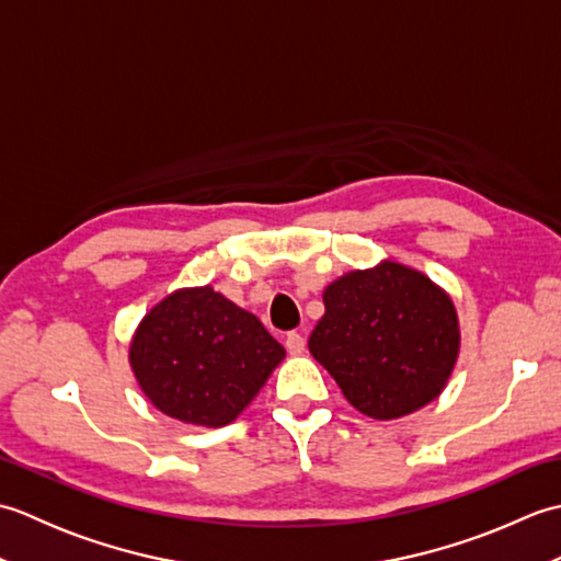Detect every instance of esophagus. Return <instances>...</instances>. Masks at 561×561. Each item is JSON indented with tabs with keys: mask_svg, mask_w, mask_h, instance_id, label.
I'll list each match as a JSON object with an SVG mask.
<instances>
[{
	"mask_svg": "<svg viewBox=\"0 0 561 561\" xmlns=\"http://www.w3.org/2000/svg\"><path fill=\"white\" fill-rule=\"evenodd\" d=\"M287 352L289 354H304V350H306V340H304V335L301 332H289L287 335Z\"/></svg>",
	"mask_w": 561,
	"mask_h": 561,
	"instance_id": "obj_1",
	"label": "esophagus"
}]
</instances>
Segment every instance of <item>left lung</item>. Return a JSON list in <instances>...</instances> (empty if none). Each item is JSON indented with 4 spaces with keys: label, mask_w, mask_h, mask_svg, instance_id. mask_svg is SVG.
I'll list each match as a JSON object with an SVG mask.
<instances>
[{
    "label": "left lung",
    "mask_w": 561,
    "mask_h": 561,
    "mask_svg": "<svg viewBox=\"0 0 561 561\" xmlns=\"http://www.w3.org/2000/svg\"><path fill=\"white\" fill-rule=\"evenodd\" d=\"M323 304L308 350L362 414L398 420L440 396L460 330L450 296L426 274L383 260L332 282Z\"/></svg>",
    "instance_id": "1"
}]
</instances>
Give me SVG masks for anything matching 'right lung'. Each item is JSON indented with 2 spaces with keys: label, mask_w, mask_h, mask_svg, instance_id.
Returning a JSON list of instances; mask_svg holds the SVG:
<instances>
[{
  "label": "right lung",
  "mask_w": 561,
  "mask_h": 561,
  "mask_svg": "<svg viewBox=\"0 0 561 561\" xmlns=\"http://www.w3.org/2000/svg\"><path fill=\"white\" fill-rule=\"evenodd\" d=\"M284 356L253 313L211 287L165 296L129 344V364L153 408L197 426L233 422Z\"/></svg>",
  "instance_id": "right-lung-1"
}]
</instances>
